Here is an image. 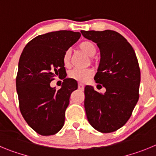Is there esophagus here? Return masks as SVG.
I'll return each mask as SVG.
<instances>
[{"instance_id":"obj_1","label":"esophagus","mask_w":156,"mask_h":156,"mask_svg":"<svg viewBox=\"0 0 156 156\" xmlns=\"http://www.w3.org/2000/svg\"><path fill=\"white\" fill-rule=\"evenodd\" d=\"M84 88H85V87H84L83 84H78V89H79V90H84Z\"/></svg>"}]
</instances>
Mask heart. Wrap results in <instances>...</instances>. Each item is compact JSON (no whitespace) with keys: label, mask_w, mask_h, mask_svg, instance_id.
<instances>
[{"label":"heart","mask_w":156,"mask_h":156,"mask_svg":"<svg viewBox=\"0 0 156 156\" xmlns=\"http://www.w3.org/2000/svg\"><path fill=\"white\" fill-rule=\"evenodd\" d=\"M80 50L83 51L89 57H92L96 53V47L95 44L90 41H84L78 46ZM63 63L65 67H69L71 64V52L67 50L63 56ZM93 75V71L92 69H80L75 68L71 70L69 73V77L72 79L79 82H85Z\"/></svg>","instance_id":"obj_1"}]
</instances>
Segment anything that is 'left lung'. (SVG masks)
<instances>
[{
    "instance_id": "8db88e82",
    "label": "left lung",
    "mask_w": 156,
    "mask_h": 156,
    "mask_svg": "<svg viewBox=\"0 0 156 156\" xmlns=\"http://www.w3.org/2000/svg\"><path fill=\"white\" fill-rule=\"evenodd\" d=\"M81 33L99 48L100 61L94 79L106 88L102 94L91 85L85 87L87 119L99 132H113L127 123L139 98L141 72L135 52L115 31Z\"/></svg>"
}]
</instances>
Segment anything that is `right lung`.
Wrapping results in <instances>:
<instances>
[{
	"label": "right lung",
	"instance_id": "add662e5",
	"mask_svg": "<svg viewBox=\"0 0 156 156\" xmlns=\"http://www.w3.org/2000/svg\"><path fill=\"white\" fill-rule=\"evenodd\" d=\"M81 36L68 30L40 35L27 43L19 62L16 90L23 118L43 136L55 134L64 124L65 110L78 83L65 78L63 56ZM56 76L64 79L58 90L50 86Z\"/></svg>",
	"mask_w": 156,
	"mask_h": 156
}]
</instances>
